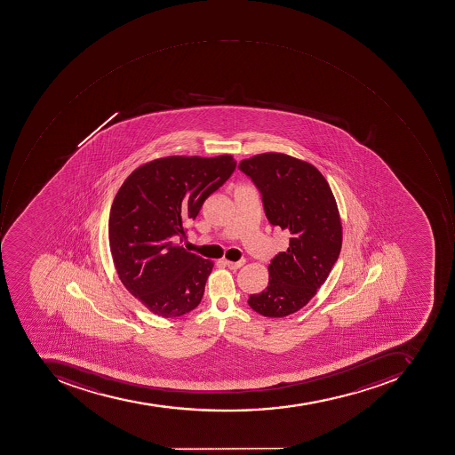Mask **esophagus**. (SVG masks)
I'll list each match as a JSON object with an SVG mask.
<instances>
[{
  "label": "esophagus",
  "mask_w": 455,
  "mask_h": 455,
  "mask_svg": "<svg viewBox=\"0 0 455 455\" xmlns=\"http://www.w3.org/2000/svg\"><path fill=\"white\" fill-rule=\"evenodd\" d=\"M244 263H246V260H239V261L226 260V266L228 267V268H231V270H238V268H241V267L244 266Z\"/></svg>",
  "instance_id": "34e87169"
}]
</instances>
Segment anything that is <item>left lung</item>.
Returning a JSON list of instances; mask_svg holds the SVG:
<instances>
[{
  "mask_svg": "<svg viewBox=\"0 0 455 455\" xmlns=\"http://www.w3.org/2000/svg\"><path fill=\"white\" fill-rule=\"evenodd\" d=\"M239 170L260 191L268 221L291 234L288 251L268 266V285L248 300L256 313L281 318L303 308L335 266L342 248L338 204L318 169L289 155H256Z\"/></svg>",
  "mask_w": 455,
  "mask_h": 455,
  "instance_id": "left-lung-1",
  "label": "left lung"
}]
</instances>
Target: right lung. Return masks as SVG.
Returning a JSON list of instances; mask_svg holds the SVG:
<instances>
[{
    "label": "right lung",
    "instance_id": "right-lung-1",
    "mask_svg": "<svg viewBox=\"0 0 455 455\" xmlns=\"http://www.w3.org/2000/svg\"><path fill=\"white\" fill-rule=\"evenodd\" d=\"M232 155L167 156L137 167L113 199L109 246L125 289L164 318L198 307L213 261L174 244L184 224L231 177Z\"/></svg>",
    "mask_w": 455,
    "mask_h": 455
}]
</instances>
